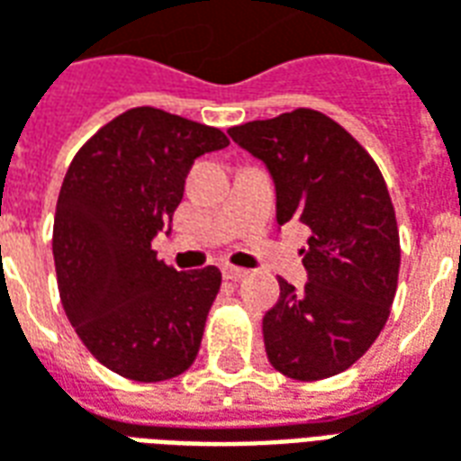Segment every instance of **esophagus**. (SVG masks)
I'll list each match as a JSON object with an SVG mask.
<instances>
[{
  "mask_svg": "<svg viewBox=\"0 0 461 461\" xmlns=\"http://www.w3.org/2000/svg\"><path fill=\"white\" fill-rule=\"evenodd\" d=\"M249 271L247 269H240V267H231V264H221V276L230 281H237V279H244Z\"/></svg>",
  "mask_w": 461,
  "mask_h": 461,
  "instance_id": "esophagus-1",
  "label": "esophagus"
}]
</instances>
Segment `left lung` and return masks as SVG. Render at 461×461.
<instances>
[{"instance_id":"obj_1","label":"left lung","mask_w":461,"mask_h":461,"mask_svg":"<svg viewBox=\"0 0 461 461\" xmlns=\"http://www.w3.org/2000/svg\"><path fill=\"white\" fill-rule=\"evenodd\" d=\"M276 187V221L311 230L301 291L279 281L264 316L269 363L294 380L339 375L375 343L390 316L400 234L387 185L366 148L329 115L296 108L230 128Z\"/></svg>"}]
</instances>
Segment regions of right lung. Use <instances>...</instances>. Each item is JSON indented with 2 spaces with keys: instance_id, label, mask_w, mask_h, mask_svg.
<instances>
[{
  "instance_id": "1",
  "label": "right lung",
  "mask_w": 461,
  "mask_h": 461,
  "mask_svg": "<svg viewBox=\"0 0 461 461\" xmlns=\"http://www.w3.org/2000/svg\"><path fill=\"white\" fill-rule=\"evenodd\" d=\"M227 145L220 128L142 105L68 165L54 217L59 294L78 339L118 375L160 383L197 357L220 269H172L150 241L170 227L192 162Z\"/></svg>"
}]
</instances>
